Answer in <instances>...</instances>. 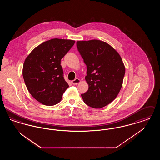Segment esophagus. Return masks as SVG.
I'll return each mask as SVG.
<instances>
[{"mask_svg": "<svg viewBox=\"0 0 160 160\" xmlns=\"http://www.w3.org/2000/svg\"><path fill=\"white\" fill-rule=\"evenodd\" d=\"M80 82V80L78 79V78H76L75 80H72L71 82V83H72V84H74V85L78 84Z\"/></svg>", "mask_w": 160, "mask_h": 160, "instance_id": "34e87169", "label": "esophagus"}]
</instances>
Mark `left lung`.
Instances as JSON below:
<instances>
[{
  "instance_id": "left-lung-1",
  "label": "left lung",
  "mask_w": 160,
  "mask_h": 160,
  "mask_svg": "<svg viewBox=\"0 0 160 160\" xmlns=\"http://www.w3.org/2000/svg\"><path fill=\"white\" fill-rule=\"evenodd\" d=\"M77 47L87 66L85 80L89 89L82 94L84 103L95 108L106 106L122 88L125 67L121 56L98 39L78 41Z\"/></svg>"
}]
</instances>
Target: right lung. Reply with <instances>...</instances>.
I'll use <instances>...</instances> for the list:
<instances>
[{"label": "right lung", "instance_id": "1", "mask_svg": "<svg viewBox=\"0 0 160 160\" xmlns=\"http://www.w3.org/2000/svg\"><path fill=\"white\" fill-rule=\"evenodd\" d=\"M74 43V40L53 38L39 44L26 57L23 67L24 83L40 103L54 106L61 101L69 87L61 60Z\"/></svg>", "mask_w": 160, "mask_h": 160}]
</instances>
